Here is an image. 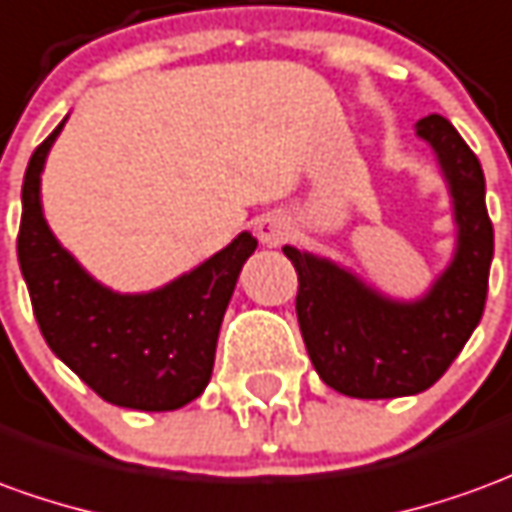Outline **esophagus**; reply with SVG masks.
Instances as JSON below:
<instances>
[{
	"label": "esophagus",
	"mask_w": 512,
	"mask_h": 512,
	"mask_svg": "<svg viewBox=\"0 0 512 512\" xmlns=\"http://www.w3.org/2000/svg\"><path fill=\"white\" fill-rule=\"evenodd\" d=\"M255 230H257V238H260L266 246H280L291 238L293 224L285 213H280V210H271V213H266V216H260V219H257Z\"/></svg>",
	"instance_id": "34e87169"
}]
</instances>
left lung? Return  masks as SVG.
<instances>
[{
  "instance_id": "8db88e82",
  "label": "left lung",
  "mask_w": 512,
  "mask_h": 512,
  "mask_svg": "<svg viewBox=\"0 0 512 512\" xmlns=\"http://www.w3.org/2000/svg\"><path fill=\"white\" fill-rule=\"evenodd\" d=\"M430 141L455 196L457 255L413 305L391 302L330 260L282 246L299 277L296 318L307 355L330 388L355 399L427 391L480 324L493 260L485 174L449 121L432 113L416 124Z\"/></svg>"
}]
</instances>
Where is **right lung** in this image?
I'll use <instances>...</instances> for the list:
<instances>
[{"label": "right lung", "instance_id": "right-lung-1", "mask_svg": "<svg viewBox=\"0 0 512 512\" xmlns=\"http://www.w3.org/2000/svg\"><path fill=\"white\" fill-rule=\"evenodd\" d=\"M57 127L30 157L21 188L19 266L49 349L105 402L177 410L205 391L221 318L257 241L241 232L227 249L166 288L121 296L91 280L57 244L41 213V171Z\"/></svg>", "mask_w": 512, "mask_h": 512}]
</instances>
